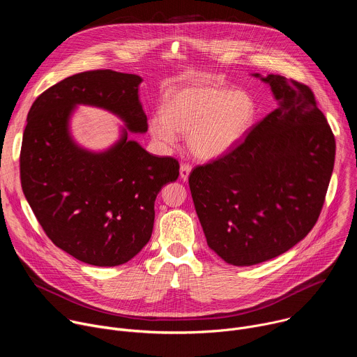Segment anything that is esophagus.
<instances>
[{"mask_svg": "<svg viewBox=\"0 0 357 357\" xmlns=\"http://www.w3.org/2000/svg\"><path fill=\"white\" fill-rule=\"evenodd\" d=\"M190 171H192V167H190L189 164H182V165H181V169H179L181 178H182L183 181H186L188 176H189V174H190Z\"/></svg>", "mask_w": 357, "mask_h": 357, "instance_id": "1", "label": "esophagus"}]
</instances>
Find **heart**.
<instances>
[{"label": "heart", "instance_id": "obj_1", "mask_svg": "<svg viewBox=\"0 0 357 357\" xmlns=\"http://www.w3.org/2000/svg\"><path fill=\"white\" fill-rule=\"evenodd\" d=\"M254 116L256 106L247 93L196 82L168 93L164 114L151 117L149 132L164 145H172L176 132H188L192 154L213 160L245 137Z\"/></svg>", "mask_w": 357, "mask_h": 357}]
</instances>
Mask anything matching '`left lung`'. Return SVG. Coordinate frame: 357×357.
Returning a JSON list of instances; mask_svg holds the SVG:
<instances>
[{
    "label": "left lung",
    "mask_w": 357,
    "mask_h": 357,
    "mask_svg": "<svg viewBox=\"0 0 357 357\" xmlns=\"http://www.w3.org/2000/svg\"><path fill=\"white\" fill-rule=\"evenodd\" d=\"M278 107L227 154L189 175L208 245L244 267L288 251L315 226L335 164V137L312 90L278 75L261 77Z\"/></svg>",
    "instance_id": "8db88e82"
}]
</instances>
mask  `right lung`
<instances>
[{
    "label": "right lung",
    "instance_id": "add662e5",
    "mask_svg": "<svg viewBox=\"0 0 357 357\" xmlns=\"http://www.w3.org/2000/svg\"><path fill=\"white\" fill-rule=\"evenodd\" d=\"M142 79L110 69L73 75L36 97L20 155L24 195L52 243L75 259L114 267L149 241L154 203L179 176V162L155 157L131 132L148 130L138 98ZM77 104L106 108L126 123L121 141L105 153L80 149L68 119Z\"/></svg>",
    "mask_w": 357,
    "mask_h": 357
}]
</instances>
